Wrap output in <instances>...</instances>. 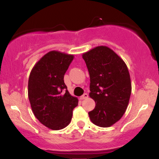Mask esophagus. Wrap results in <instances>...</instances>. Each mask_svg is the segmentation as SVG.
Returning <instances> with one entry per match:
<instances>
[{
	"label": "esophagus",
	"instance_id": "1",
	"mask_svg": "<svg viewBox=\"0 0 159 159\" xmlns=\"http://www.w3.org/2000/svg\"><path fill=\"white\" fill-rule=\"evenodd\" d=\"M88 97H89V94H88L87 93H84V94H83V95H81V97H80V99H81V100H84V99L87 98Z\"/></svg>",
	"mask_w": 159,
	"mask_h": 159
}]
</instances>
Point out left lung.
Listing matches in <instances>:
<instances>
[{
    "label": "left lung",
    "instance_id": "8db88e82",
    "mask_svg": "<svg viewBox=\"0 0 159 159\" xmlns=\"http://www.w3.org/2000/svg\"><path fill=\"white\" fill-rule=\"evenodd\" d=\"M90 75V98L95 102L89 112L91 122L107 128L119 121L127 109L131 93V78L124 61L106 46L82 54Z\"/></svg>",
    "mask_w": 159,
    "mask_h": 159
}]
</instances>
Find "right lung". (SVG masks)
<instances>
[{"label": "right lung", "mask_w": 159, "mask_h": 159, "mask_svg": "<svg viewBox=\"0 0 159 159\" xmlns=\"http://www.w3.org/2000/svg\"><path fill=\"white\" fill-rule=\"evenodd\" d=\"M74 59L73 54L49 51L34 66L28 80V98L38 121L52 130L68 126L78 99L70 95L64 75Z\"/></svg>", "instance_id": "add662e5"}]
</instances>
